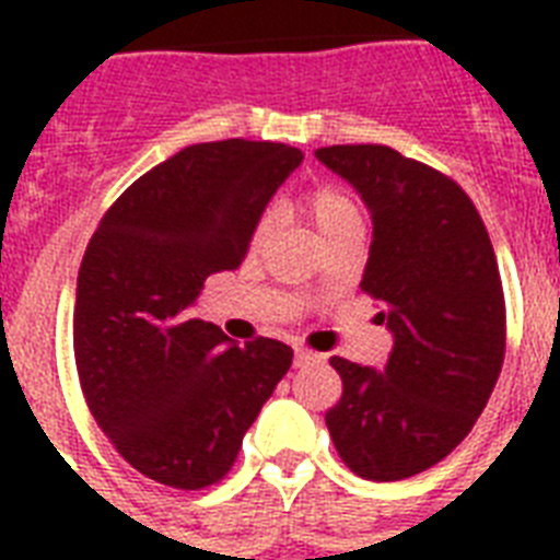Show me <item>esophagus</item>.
<instances>
[{"label":"esophagus","mask_w":560,"mask_h":560,"mask_svg":"<svg viewBox=\"0 0 560 560\" xmlns=\"http://www.w3.org/2000/svg\"><path fill=\"white\" fill-rule=\"evenodd\" d=\"M323 354H316V351L307 349H296V358H293V366L296 369H307V366H319L323 363Z\"/></svg>","instance_id":"esophagus-1"}]
</instances>
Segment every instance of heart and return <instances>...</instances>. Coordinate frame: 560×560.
<instances>
[{
	"mask_svg": "<svg viewBox=\"0 0 560 560\" xmlns=\"http://www.w3.org/2000/svg\"><path fill=\"white\" fill-rule=\"evenodd\" d=\"M307 209L314 214L316 220V229H319V235L325 232H331V229H340L346 223H358L360 214H358V206L351 202V197H346L342 191L337 188H319V191L311 194V200H307ZM270 214L258 223L255 229V241H261L267 232H270Z\"/></svg>",
	"mask_w": 560,
	"mask_h": 560,
	"instance_id": "1",
	"label": "heart"
}]
</instances>
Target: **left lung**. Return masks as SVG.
Listing matches in <instances>:
<instances>
[{
    "label": "left lung",
    "instance_id": "obj_1",
    "mask_svg": "<svg viewBox=\"0 0 560 560\" xmlns=\"http://www.w3.org/2000/svg\"><path fill=\"white\" fill-rule=\"evenodd\" d=\"M316 160L372 214L360 288L383 305L386 366L331 358L342 398L325 412L340 459L374 482L442 462L486 409L505 358V302L479 211L453 179L383 144H334Z\"/></svg>",
    "mask_w": 560,
    "mask_h": 560
}]
</instances>
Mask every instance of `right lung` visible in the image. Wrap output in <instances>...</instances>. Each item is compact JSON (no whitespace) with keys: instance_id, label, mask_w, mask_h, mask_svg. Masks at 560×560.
<instances>
[{"instance_id":"obj_1","label":"right lung","mask_w":560,"mask_h":560,"mask_svg":"<svg viewBox=\"0 0 560 560\" xmlns=\"http://www.w3.org/2000/svg\"><path fill=\"white\" fill-rule=\"evenodd\" d=\"M305 153L279 142L183 148L127 188L78 272L74 360L98 427L139 474L197 491L226 477L293 363L279 340L232 342L191 319L202 281L237 270Z\"/></svg>"}]
</instances>
